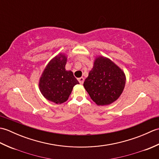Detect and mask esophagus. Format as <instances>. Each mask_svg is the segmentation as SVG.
Instances as JSON below:
<instances>
[{
    "label": "esophagus",
    "mask_w": 159,
    "mask_h": 159,
    "mask_svg": "<svg viewBox=\"0 0 159 159\" xmlns=\"http://www.w3.org/2000/svg\"><path fill=\"white\" fill-rule=\"evenodd\" d=\"M78 80H79L80 84H83L84 83V78L80 77V78H79V79H78Z\"/></svg>",
    "instance_id": "obj_1"
}]
</instances>
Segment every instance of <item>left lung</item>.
Here are the masks:
<instances>
[{"label": "left lung", "mask_w": 159, "mask_h": 159, "mask_svg": "<svg viewBox=\"0 0 159 159\" xmlns=\"http://www.w3.org/2000/svg\"><path fill=\"white\" fill-rule=\"evenodd\" d=\"M126 83L125 74L107 57L100 56L94 61L83 86L97 105H109L117 100Z\"/></svg>", "instance_id": "8db88e82"}]
</instances>
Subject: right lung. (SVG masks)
I'll return each mask as SVG.
<instances>
[{
    "label": "right lung",
    "instance_id": "right-lung-1",
    "mask_svg": "<svg viewBox=\"0 0 159 159\" xmlns=\"http://www.w3.org/2000/svg\"><path fill=\"white\" fill-rule=\"evenodd\" d=\"M67 57L61 53L48 63L39 79V87L47 100L56 104L67 100L74 85L79 84L72 71L66 70Z\"/></svg>",
    "mask_w": 159,
    "mask_h": 159
}]
</instances>
